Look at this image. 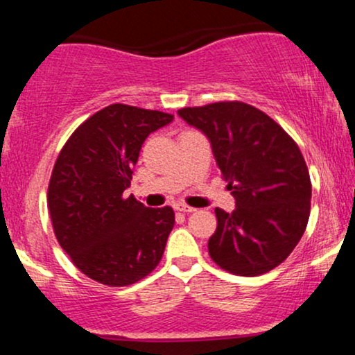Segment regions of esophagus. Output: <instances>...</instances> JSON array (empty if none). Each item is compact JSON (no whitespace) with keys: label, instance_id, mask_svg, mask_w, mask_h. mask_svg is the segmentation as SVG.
Instances as JSON below:
<instances>
[{"label":"esophagus","instance_id":"obj_1","mask_svg":"<svg viewBox=\"0 0 355 355\" xmlns=\"http://www.w3.org/2000/svg\"><path fill=\"white\" fill-rule=\"evenodd\" d=\"M175 210L183 211V214H191V211H195L193 207L187 205V203H177V205H175Z\"/></svg>","mask_w":355,"mask_h":355}]
</instances>
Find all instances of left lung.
Here are the masks:
<instances>
[{
  "mask_svg": "<svg viewBox=\"0 0 355 355\" xmlns=\"http://www.w3.org/2000/svg\"><path fill=\"white\" fill-rule=\"evenodd\" d=\"M178 115L209 137L237 203L232 214L215 209L211 260L243 277L280 266L302 239L311 215V175L294 138L243 101L182 108Z\"/></svg>",
  "mask_w": 355,
  "mask_h": 355,
  "instance_id": "left-lung-1",
  "label": "left lung"
}]
</instances>
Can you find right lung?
I'll return each mask as SVG.
<instances>
[{
    "label": "right lung",
    "mask_w": 355,
    "mask_h": 355,
    "mask_svg": "<svg viewBox=\"0 0 355 355\" xmlns=\"http://www.w3.org/2000/svg\"><path fill=\"white\" fill-rule=\"evenodd\" d=\"M173 120L170 113L123 103L85 120L53 166L48 210L56 240L78 270L125 287L160 263L175 214L126 197L145 138Z\"/></svg>",
    "instance_id": "add662e5"
}]
</instances>
